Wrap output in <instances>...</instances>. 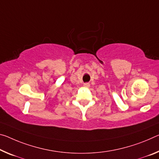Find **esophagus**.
Instances as JSON below:
<instances>
[{"instance_id":"obj_1","label":"esophagus","mask_w":159,"mask_h":159,"mask_svg":"<svg viewBox=\"0 0 159 159\" xmlns=\"http://www.w3.org/2000/svg\"><path fill=\"white\" fill-rule=\"evenodd\" d=\"M84 86L85 88H89L90 86V84L89 83H85V84H84Z\"/></svg>"}]
</instances>
